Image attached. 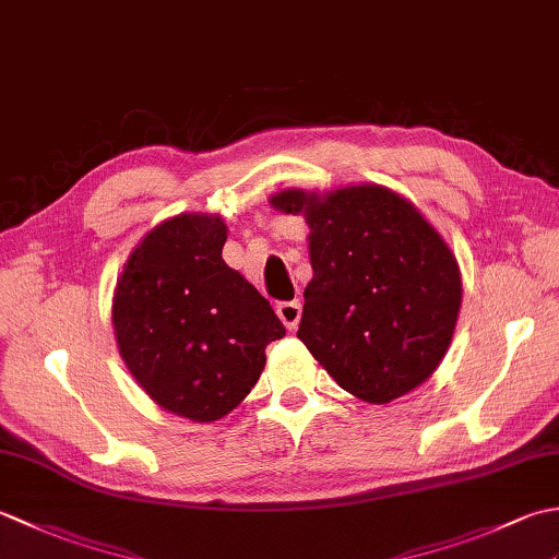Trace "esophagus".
I'll return each instance as SVG.
<instances>
[{"mask_svg":"<svg viewBox=\"0 0 559 559\" xmlns=\"http://www.w3.org/2000/svg\"><path fill=\"white\" fill-rule=\"evenodd\" d=\"M276 314H278V319L283 324H286V329H298V324H300V317H302V307H300V302L298 300H293V302H281L278 307H276Z\"/></svg>","mask_w":559,"mask_h":559,"instance_id":"obj_1","label":"esophagus"}]
</instances>
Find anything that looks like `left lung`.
Wrapping results in <instances>:
<instances>
[{
	"label": "left lung",
	"instance_id": "left-lung-1",
	"mask_svg": "<svg viewBox=\"0 0 559 559\" xmlns=\"http://www.w3.org/2000/svg\"><path fill=\"white\" fill-rule=\"evenodd\" d=\"M271 206L310 225L298 338L336 384L382 406L430 379L454 336L461 271L423 213L382 185L286 189Z\"/></svg>",
	"mask_w": 559,
	"mask_h": 559
}]
</instances>
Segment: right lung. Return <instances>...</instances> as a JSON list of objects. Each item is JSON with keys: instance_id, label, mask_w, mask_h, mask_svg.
<instances>
[{"instance_id": "add662e5", "label": "right lung", "mask_w": 559, "mask_h": 559, "mask_svg": "<svg viewBox=\"0 0 559 559\" xmlns=\"http://www.w3.org/2000/svg\"><path fill=\"white\" fill-rule=\"evenodd\" d=\"M221 216L180 213L129 254L112 298V326L139 386L182 418L211 423L252 391L266 346L286 336L269 300L221 252Z\"/></svg>"}]
</instances>
